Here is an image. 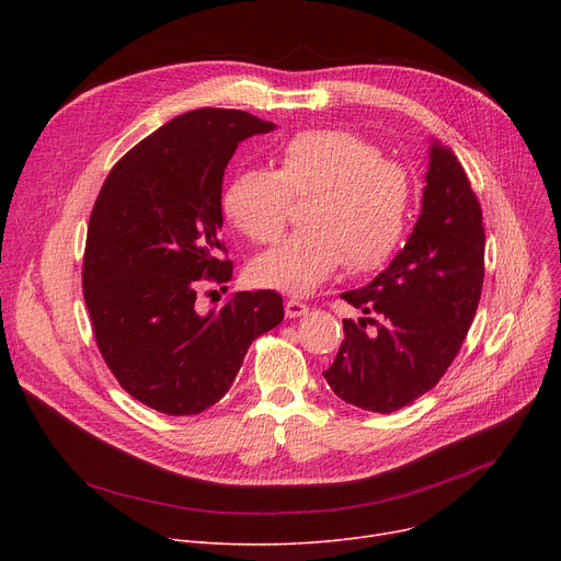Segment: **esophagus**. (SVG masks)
<instances>
[{"instance_id":"1","label":"esophagus","mask_w":561,"mask_h":561,"mask_svg":"<svg viewBox=\"0 0 561 561\" xmlns=\"http://www.w3.org/2000/svg\"><path fill=\"white\" fill-rule=\"evenodd\" d=\"M286 318H300V316H307L309 313V307L300 300H286Z\"/></svg>"}]
</instances>
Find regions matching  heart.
Here are the masks:
<instances>
[{"label":"heart","instance_id":"heart-1","mask_svg":"<svg viewBox=\"0 0 561 561\" xmlns=\"http://www.w3.org/2000/svg\"><path fill=\"white\" fill-rule=\"evenodd\" d=\"M275 170L250 168L222 195L225 216L254 243L284 231L290 197H305L302 229L259 254L248 277L254 286L307 296L343 261L375 271L398 248L409 209L407 170L381 159L377 147L345 129H309L275 150Z\"/></svg>","mask_w":561,"mask_h":561}]
</instances>
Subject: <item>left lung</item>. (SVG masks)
Wrapping results in <instances>:
<instances>
[{
  "label": "left lung",
  "instance_id": "left-lung-1",
  "mask_svg": "<svg viewBox=\"0 0 561 561\" xmlns=\"http://www.w3.org/2000/svg\"><path fill=\"white\" fill-rule=\"evenodd\" d=\"M484 282L480 202L450 147L432 140L421 216L370 284L341 298L380 320H343L345 339L322 373L330 389L377 414L436 387L476 318ZM366 324L378 330L368 333Z\"/></svg>",
  "mask_w": 561,
  "mask_h": 561
}]
</instances>
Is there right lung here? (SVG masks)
Segmentation results:
<instances>
[{
	"instance_id": "1",
	"label": "right lung",
	"mask_w": 561,
	"mask_h": 561,
	"mask_svg": "<svg viewBox=\"0 0 561 561\" xmlns=\"http://www.w3.org/2000/svg\"><path fill=\"white\" fill-rule=\"evenodd\" d=\"M275 125L233 108H197L159 127L113 165L88 222L83 300L121 387L168 416L216 404L252 341L284 320L275 290L236 293L199 313L204 282L231 279L220 259L222 176L241 140Z\"/></svg>"
}]
</instances>
